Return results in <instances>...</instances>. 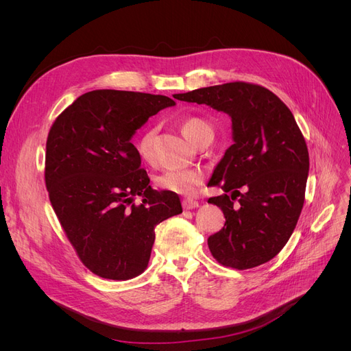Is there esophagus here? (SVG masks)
<instances>
[{
	"label": "esophagus",
	"mask_w": 351,
	"mask_h": 351,
	"mask_svg": "<svg viewBox=\"0 0 351 351\" xmlns=\"http://www.w3.org/2000/svg\"><path fill=\"white\" fill-rule=\"evenodd\" d=\"M182 206H183V209L191 210V209H195V208L199 206V202L195 200V199H183L182 200Z\"/></svg>",
	"instance_id": "esophagus-1"
}]
</instances>
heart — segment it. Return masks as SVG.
Listing matches in <instances>:
<instances>
[{"label": "heart", "instance_id": "b5f03b06", "mask_svg": "<svg viewBox=\"0 0 351 351\" xmlns=\"http://www.w3.org/2000/svg\"><path fill=\"white\" fill-rule=\"evenodd\" d=\"M180 131L183 136L193 145L206 135H213L210 123L199 117H189L183 119L180 123ZM154 139L155 129L147 128L135 142L136 154L145 162H151L154 158ZM202 179H204V176L195 169H172L156 176L155 182L163 191L178 195H193L196 188L200 185Z\"/></svg>", "mask_w": 351, "mask_h": 351}]
</instances>
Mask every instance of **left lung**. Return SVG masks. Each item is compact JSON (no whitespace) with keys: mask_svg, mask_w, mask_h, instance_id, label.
<instances>
[{"mask_svg":"<svg viewBox=\"0 0 351 351\" xmlns=\"http://www.w3.org/2000/svg\"><path fill=\"white\" fill-rule=\"evenodd\" d=\"M176 98L205 104L232 119L233 145L209 180L223 189L209 202L226 219L208 239L213 257L239 270L269 262L287 243L304 204L308 151L296 119L271 90L246 82L199 88Z\"/></svg>","mask_w":351,"mask_h":351,"instance_id":"obj_1","label":"left lung"}]
</instances>
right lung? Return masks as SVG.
<instances>
[{
	"label": "right lung",
	"instance_id": "1",
	"mask_svg": "<svg viewBox=\"0 0 351 351\" xmlns=\"http://www.w3.org/2000/svg\"><path fill=\"white\" fill-rule=\"evenodd\" d=\"M173 105L163 95L97 89L73 101L51 126L45 155L51 205L82 263L104 279L143 273L156 225L182 213L176 193L151 188L131 142L147 119ZM136 195L143 197L138 207Z\"/></svg>",
	"mask_w": 351,
	"mask_h": 351
}]
</instances>
